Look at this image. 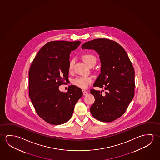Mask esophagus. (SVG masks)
Returning a JSON list of instances; mask_svg holds the SVG:
<instances>
[{
    "mask_svg": "<svg viewBox=\"0 0 160 160\" xmlns=\"http://www.w3.org/2000/svg\"><path fill=\"white\" fill-rule=\"evenodd\" d=\"M82 92H83V94L84 96H86L87 94H88V93H87V92L86 91L82 90Z\"/></svg>",
    "mask_w": 160,
    "mask_h": 160,
    "instance_id": "obj_1",
    "label": "esophagus"
}]
</instances>
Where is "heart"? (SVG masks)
<instances>
[{
  "mask_svg": "<svg viewBox=\"0 0 160 160\" xmlns=\"http://www.w3.org/2000/svg\"><path fill=\"white\" fill-rule=\"evenodd\" d=\"M83 59L89 66H91L93 64H96L97 59L95 56L91 54H84L83 57ZM75 60L72 59L69 61L68 64L69 71H71L73 68ZM93 81V78L91 76H82L77 77L76 78L73 79L72 83L75 86L82 89H86L88 87L89 85Z\"/></svg>",
  "mask_w": 160,
  "mask_h": 160,
  "instance_id": "heart-1",
  "label": "heart"
}]
</instances>
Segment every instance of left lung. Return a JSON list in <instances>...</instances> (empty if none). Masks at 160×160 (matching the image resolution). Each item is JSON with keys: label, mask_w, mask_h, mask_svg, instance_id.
I'll use <instances>...</instances> for the list:
<instances>
[{"label": "left lung", "mask_w": 160, "mask_h": 160, "mask_svg": "<svg viewBox=\"0 0 160 160\" xmlns=\"http://www.w3.org/2000/svg\"><path fill=\"white\" fill-rule=\"evenodd\" d=\"M82 48L94 49L101 62V73L93 86L106 91L91 89L95 98L90 111L100 121H113L124 114L134 94V70L126 52L118 43L106 38L84 43Z\"/></svg>", "instance_id": "obj_1"}]
</instances>
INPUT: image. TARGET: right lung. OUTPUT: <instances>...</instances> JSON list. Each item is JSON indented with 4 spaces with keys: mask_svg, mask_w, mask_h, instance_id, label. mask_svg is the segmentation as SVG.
<instances>
[{
    "mask_svg": "<svg viewBox=\"0 0 160 160\" xmlns=\"http://www.w3.org/2000/svg\"><path fill=\"white\" fill-rule=\"evenodd\" d=\"M80 41H51L38 52L29 71V95L37 113L49 124L68 121L74 106L82 96L81 88L74 85L67 92L59 87L68 80L69 54Z\"/></svg>",
    "mask_w": 160,
    "mask_h": 160,
    "instance_id": "add662e5",
    "label": "right lung"
}]
</instances>
